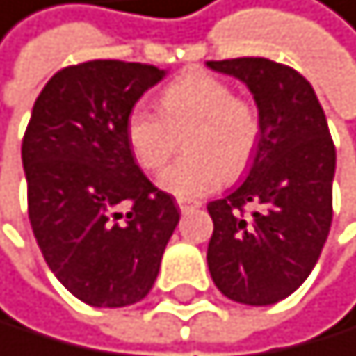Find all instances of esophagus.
Listing matches in <instances>:
<instances>
[{"mask_svg":"<svg viewBox=\"0 0 356 356\" xmlns=\"http://www.w3.org/2000/svg\"><path fill=\"white\" fill-rule=\"evenodd\" d=\"M177 207H179L184 213L186 211H191V209H197L200 207V202H191V200H177Z\"/></svg>","mask_w":356,"mask_h":356,"instance_id":"esophagus-1","label":"esophagus"}]
</instances>
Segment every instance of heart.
<instances>
[{
	"label": "heart",
	"instance_id": "b5f03b06",
	"mask_svg": "<svg viewBox=\"0 0 356 356\" xmlns=\"http://www.w3.org/2000/svg\"><path fill=\"white\" fill-rule=\"evenodd\" d=\"M186 154L161 175V186L177 197H197L234 181L254 161L264 138L259 106L234 95L232 86L209 72H188L168 83L159 113L134 106L124 138L143 170L156 172L179 149Z\"/></svg>",
	"mask_w": 356,
	"mask_h": 356
}]
</instances>
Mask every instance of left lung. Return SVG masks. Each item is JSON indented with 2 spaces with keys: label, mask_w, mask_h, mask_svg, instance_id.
Returning a JSON list of instances; mask_svg holds the SVG:
<instances>
[{
  "label": "left lung",
  "mask_w": 356,
  "mask_h": 356,
  "mask_svg": "<svg viewBox=\"0 0 356 356\" xmlns=\"http://www.w3.org/2000/svg\"><path fill=\"white\" fill-rule=\"evenodd\" d=\"M207 65L245 83L264 122L248 179L207 207L209 273L234 302L275 305L300 289L327 241L337 149L321 102L298 70L252 56Z\"/></svg>",
  "instance_id": "obj_1"
}]
</instances>
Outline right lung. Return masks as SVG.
Returning a JSON list of instances; mask_svg holds the SVG:
<instances>
[{
    "instance_id": "right-lung-1",
    "label": "right lung",
    "mask_w": 356,
    "mask_h": 356,
    "mask_svg": "<svg viewBox=\"0 0 356 356\" xmlns=\"http://www.w3.org/2000/svg\"><path fill=\"white\" fill-rule=\"evenodd\" d=\"M163 70L86 60L58 70L22 138L33 236L58 282L90 307H127L154 286L179 211L124 138V120ZM127 213L122 216V209Z\"/></svg>"
}]
</instances>
